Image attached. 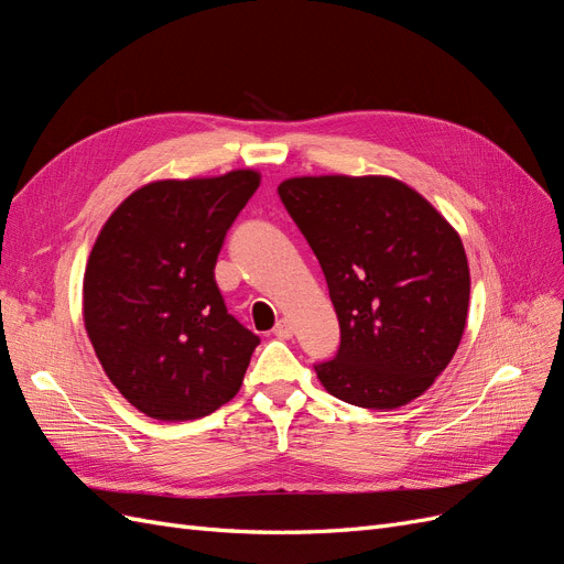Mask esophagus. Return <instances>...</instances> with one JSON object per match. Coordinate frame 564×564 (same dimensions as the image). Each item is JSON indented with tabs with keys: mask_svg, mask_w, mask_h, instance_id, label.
Here are the masks:
<instances>
[{
	"mask_svg": "<svg viewBox=\"0 0 564 564\" xmlns=\"http://www.w3.org/2000/svg\"><path fill=\"white\" fill-rule=\"evenodd\" d=\"M272 334H275L278 338H292V336H294V324L289 322L286 317H282V319L275 324V329H272Z\"/></svg>",
	"mask_w": 564,
	"mask_h": 564,
	"instance_id": "1",
	"label": "esophagus"
}]
</instances>
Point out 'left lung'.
Returning <instances> with one entry per match:
<instances>
[{
	"mask_svg": "<svg viewBox=\"0 0 564 564\" xmlns=\"http://www.w3.org/2000/svg\"><path fill=\"white\" fill-rule=\"evenodd\" d=\"M322 265L340 327L315 365L334 398L365 409L416 400L466 329L464 242L433 204L390 176H299L278 187Z\"/></svg>",
	"mask_w": 564,
	"mask_h": 564,
	"instance_id": "left-lung-1",
	"label": "left lung"
}]
</instances>
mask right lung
<instances>
[{
	"instance_id": "right-lung-1",
	"label": "right lung",
	"mask_w": 564,
	"mask_h": 564,
	"mask_svg": "<svg viewBox=\"0 0 564 564\" xmlns=\"http://www.w3.org/2000/svg\"><path fill=\"white\" fill-rule=\"evenodd\" d=\"M259 183L253 169L152 181L96 237L84 327L108 379L150 419H202L242 386L259 336L228 313L214 268Z\"/></svg>"
}]
</instances>
